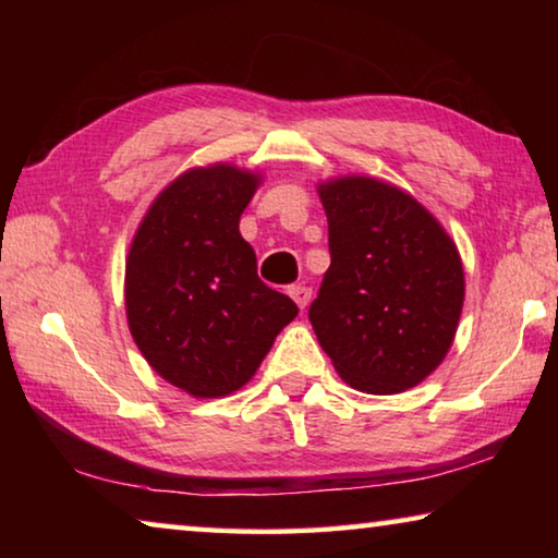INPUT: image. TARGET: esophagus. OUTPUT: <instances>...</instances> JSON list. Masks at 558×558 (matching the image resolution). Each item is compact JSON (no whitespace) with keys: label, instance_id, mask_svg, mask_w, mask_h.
I'll return each instance as SVG.
<instances>
[{"label":"esophagus","instance_id":"1","mask_svg":"<svg viewBox=\"0 0 558 558\" xmlns=\"http://www.w3.org/2000/svg\"><path fill=\"white\" fill-rule=\"evenodd\" d=\"M288 295L295 300V305L300 310H305L310 305V298H313V290L305 288V286H290L288 288Z\"/></svg>","mask_w":558,"mask_h":558}]
</instances>
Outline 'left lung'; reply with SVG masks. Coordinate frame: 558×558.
Listing matches in <instances>:
<instances>
[{
	"mask_svg": "<svg viewBox=\"0 0 558 558\" xmlns=\"http://www.w3.org/2000/svg\"><path fill=\"white\" fill-rule=\"evenodd\" d=\"M329 223L323 288L310 323L337 374L389 396L438 369L456 339L465 270L456 241L418 199L381 179L317 184Z\"/></svg>",
	"mask_w": 558,
	"mask_h": 558,
	"instance_id": "obj_1",
	"label": "left lung"
}]
</instances>
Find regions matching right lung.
<instances>
[{
  "instance_id": "1",
  "label": "right lung",
  "mask_w": 558,
  "mask_h": 558,
  "mask_svg": "<svg viewBox=\"0 0 558 558\" xmlns=\"http://www.w3.org/2000/svg\"><path fill=\"white\" fill-rule=\"evenodd\" d=\"M263 174L231 162L192 167L149 204L125 260V313L140 354L194 399L253 379L298 305L268 288L239 231Z\"/></svg>"
}]
</instances>
